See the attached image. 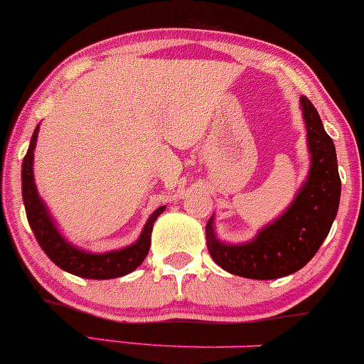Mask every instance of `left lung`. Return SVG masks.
<instances>
[{
    "label": "left lung",
    "mask_w": 364,
    "mask_h": 364,
    "mask_svg": "<svg viewBox=\"0 0 364 364\" xmlns=\"http://www.w3.org/2000/svg\"><path fill=\"white\" fill-rule=\"evenodd\" d=\"M310 168L291 205L264 225L253 240L232 245L218 240L215 215L205 225L213 260L222 269L252 280H274L306 266L328 237L340 204L341 181L333 139L326 134L317 109L301 97Z\"/></svg>",
    "instance_id": "8db88e82"
}]
</instances>
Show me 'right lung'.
<instances>
[{"mask_svg":"<svg viewBox=\"0 0 364 364\" xmlns=\"http://www.w3.org/2000/svg\"><path fill=\"white\" fill-rule=\"evenodd\" d=\"M38 128L40 124L31 135L29 149L23 160L21 179H23V200L29 227H31L42 250L63 271L75 274V277L90 278V280H111V278L124 277L137 269L148 255L149 247H151L153 223L165 211V205H160L151 213L139 240L128 247L104 253H93L77 248L60 232L56 222L53 220L49 209L40 199L38 190H36L35 176H33V159H35L33 151H35L36 137H38Z\"/></svg>","mask_w":364,"mask_h":364,"instance_id":"1","label":"right lung"}]
</instances>
